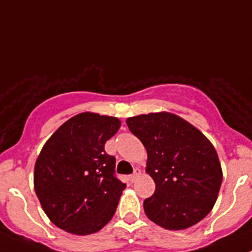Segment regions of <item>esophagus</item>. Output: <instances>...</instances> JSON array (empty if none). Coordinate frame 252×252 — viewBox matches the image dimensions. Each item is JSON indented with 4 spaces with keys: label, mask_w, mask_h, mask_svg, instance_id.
<instances>
[{
    "label": "esophagus",
    "mask_w": 252,
    "mask_h": 252,
    "mask_svg": "<svg viewBox=\"0 0 252 252\" xmlns=\"http://www.w3.org/2000/svg\"><path fill=\"white\" fill-rule=\"evenodd\" d=\"M140 175H141V171L139 168H136L135 171H134V173L130 175V180H131V182H135V180L138 179V178L140 177Z\"/></svg>",
    "instance_id": "esophagus-1"
}]
</instances>
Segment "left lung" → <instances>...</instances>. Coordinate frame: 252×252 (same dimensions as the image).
<instances>
[{"label": "left lung", "instance_id": "obj_1", "mask_svg": "<svg viewBox=\"0 0 252 252\" xmlns=\"http://www.w3.org/2000/svg\"><path fill=\"white\" fill-rule=\"evenodd\" d=\"M147 152L146 173L156 190L144 201L150 220L168 230L192 227L211 212L223 179L211 141L192 124L169 112L126 119Z\"/></svg>", "mask_w": 252, "mask_h": 252}]
</instances>
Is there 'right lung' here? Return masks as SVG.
<instances>
[{
    "instance_id": "obj_1",
    "label": "right lung",
    "mask_w": 252,
    "mask_h": 252,
    "mask_svg": "<svg viewBox=\"0 0 252 252\" xmlns=\"http://www.w3.org/2000/svg\"><path fill=\"white\" fill-rule=\"evenodd\" d=\"M116 117L83 112L45 142L34 168V189L48 220L75 235L102 229L126 184L114 177L116 158L105 144L118 131Z\"/></svg>"
}]
</instances>
